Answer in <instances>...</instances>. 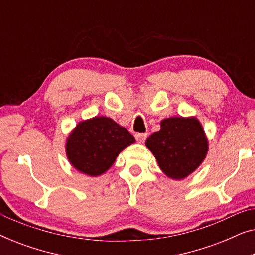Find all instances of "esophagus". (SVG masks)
Segmentation results:
<instances>
[{
  "label": "esophagus",
  "mask_w": 255,
  "mask_h": 255,
  "mask_svg": "<svg viewBox=\"0 0 255 255\" xmlns=\"http://www.w3.org/2000/svg\"><path fill=\"white\" fill-rule=\"evenodd\" d=\"M134 138H135V140L141 144V142H144L146 140V138H147V134H146V133H135Z\"/></svg>",
  "instance_id": "obj_1"
}]
</instances>
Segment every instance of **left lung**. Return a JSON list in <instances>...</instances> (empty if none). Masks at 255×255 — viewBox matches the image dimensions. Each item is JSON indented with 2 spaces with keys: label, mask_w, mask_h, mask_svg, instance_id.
Segmentation results:
<instances>
[{
  "label": "left lung",
  "mask_w": 255,
  "mask_h": 255,
  "mask_svg": "<svg viewBox=\"0 0 255 255\" xmlns=\"http://www.w3.org/2000/svg\"><path fill=\"white\" fill-rule=\"evenodd\" d=\"M151 149L163 173L173 179H184L203 161L208 141L196 118L172 117L161 122V130L147 138Z\"/></svg>",
  "instance_id": "1"
}]
</instances>
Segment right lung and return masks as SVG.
I'll return each instance as SVG.
<instances>
[{
  "mask_svg": "<svg viewBox=\"0 0 255 255\" xmlns=\"http://www.w3.org/2000/svg\"><path fill=\"white\" fill-rule=\"evenodd\" d=\"M135 140L127 128L108 117L83 121L69 135L66 151L69 161L90 176L103 174L118 154Z\"/></svg>",
  "mask_w": 255,
  "mask_h": 255,
  "instance_id": "add662e5",
  "label": "right lung"
}]
</instances>
